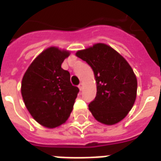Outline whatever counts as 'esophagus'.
I'll return each mask as SVG.
<instances>
[{
  "label": "esophagus",
  "instance_id": "obj_1",
  "mask_svg": "<svg viewBox=\"0 0 161 161\" xmlns=\"http://www.w3.org/2000/svg\"><path fill=\"white\" fill-rule=\"evenodd\" d=\"M78 88H79V90H80V91H82V90H83V88H84V84H82V83H80L79 85H78Z\"/></svg>",
  "mask_w": 161,
  "mask_h": 161
}]
</instances>
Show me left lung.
I'll use <instances>...</instances> for the list:
<instances>
[{
	"label": "left lung",
	"instance_id": "left-lung-1",
	"mask_svg": "<svg viewBox=\"0 0 161 161\" xmlns=\"http://www.w3.org/2000/svg\"><path fill=\"white\" fill-rule=\"evenodd\" d=\"M76 55L94 71L97 96L89 104L93 116L106 125L121 121L136 98L137 79L131 66L116 51L101 43L78 51Z\"/></svg>",
	"mask_w": 161,
	"mask_h": 161
}]
</instances>
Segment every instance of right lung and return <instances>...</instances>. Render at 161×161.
Returning <instances> with one entry per match:
<instances>
[{
  "label": "right lung",
  "mask_w": 161,
  "mask_h": 161,
  "mask_svg": "<svg viewBox=\"0 0 161 161\" xmlns=\"http://www.w3.org/2000/svg\"><path fill=\"white\" fill-rule=\"evenodd\" d=\"M69 52L50 47L40 53L24 75L21 95L33 119L46 128H56L69 118L79 92L61 64Z\"/></svg>",
  "instance_id": "1"
}]
</instances>
